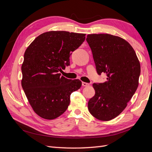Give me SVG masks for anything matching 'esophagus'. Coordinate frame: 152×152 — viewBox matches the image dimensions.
Returning a JSON list of instances; mask_svg holds the SVG:
<instances>
[{"mask_svg":"<svg viewBox=\"0 0 152 152\" xmlns=\"http://www.w3.org/2000/svg\"><path fill=\"white\" fill-rule=\"evenodd\" d=\"M82 86H83L84 87H87V86H89V85H90L89 84L87 83V82H82Z\"/></svg>","mask_w":152,"mask_h":152,"instance_id":"obj_1","label":"esophagus"}]
</instances>
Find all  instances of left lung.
Wrapping results in <instances>:
<instances>
[{"label": "left lung", "instance_id": "1", "mask_svg": "<svg viewBox=\"0 0 152 152\" xmlns=\"http://www.w3.org/2000/svg\"><path fill=\"white\" fill-rule=\"evenodd\" d=\"M86 40L91 49L99 75L106 73L107 81L93 84L95 95L88 110L96 118L108 121L126 108L138 87L140 63L130 44L110 34H89Z\"/></svg>", "mask_w": 152, "mask_h": 152}]
</instances>
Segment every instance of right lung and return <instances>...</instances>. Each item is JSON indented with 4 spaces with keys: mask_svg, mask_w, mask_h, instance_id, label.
I'll return each mask as SVG.
<instances>
[{
    "mask_svg": "<svg viewBox=\"0 0 152 152\" xmlns=\"http://www.w3.org/2000/svg\"><path fill=\"white\" fill-rule=\"evenodd\" d=\"M86 34L50 31L40 34L26 49L21 65V86L37 115L48 120L59 117L68 108L70 95L82 82L61 76L59 71L70 65L72 52Z\"/></svg>",
    "mask_w": 152,
    "mask_h": 152,
    "instance_id": "add662e5",
    "label": "right lung"
}]
</instances>
